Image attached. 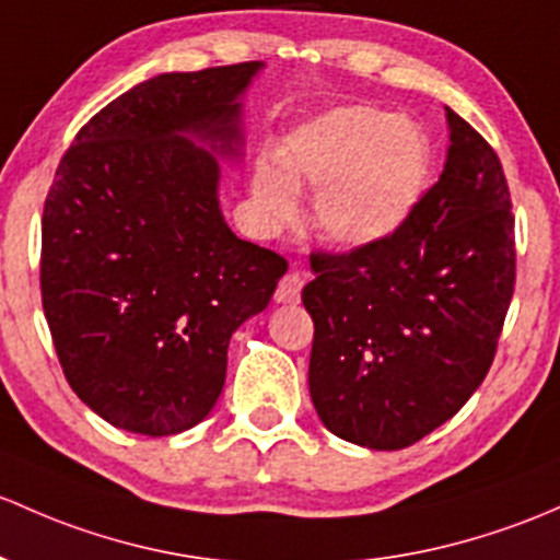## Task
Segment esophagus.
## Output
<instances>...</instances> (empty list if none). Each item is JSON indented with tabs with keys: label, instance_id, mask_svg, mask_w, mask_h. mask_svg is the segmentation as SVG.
<instances>
[{
	"label": "esophagus",
	"instance_id": "obj_1",
	"mask_svg": "<svg viewBox=\"0 0 560 560\" xmlns=\"http://www.w3.org/2000/svg\"><path fill=\"white\" fill-rule=\"evenodd\" d=\"M300 287H303V281H300L298 273L281 276L279 287H276V292H273V300L276 303H298Z\"/></svg>",
	"mask_w": 560,
	"mask_h": 560
}]
</instances>
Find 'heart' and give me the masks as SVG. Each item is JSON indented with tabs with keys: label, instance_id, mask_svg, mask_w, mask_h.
<instances>
[{
	"label": "heart",
	"instance_id": "b5f03b06",
	"mask_svg": "<svg viewBox=\"0 0 560 560\" xmlns=\"http://www.w3.org/2000/svg\"><path fill=\"white\" fill-rule=\"evenodd\" d=\"M279 166L257 163V209L268 222L295 214L298 187H316L314 222L327 241L368 246L408 220L423 196L429 147L419 126L373 107L332 109L300 126Z\"/></svg>",
	"mask_w": 560,
	"mask_h": 560
}]
</instances>
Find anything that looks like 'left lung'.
<instances>
[{
	"instance_id": "left-lung-1",
	"label": "left lung",
	"mask_w": 560,
	"mask_h": 560,
	"mask_svg": "<svg viewBox=\"0 0 560 560\" xmlns=\"http://www.w3.org/2000/svg\"><path fill=\"white\" fill-rule=\"evenodd\" d=\"M440 179L386 238L314 252L308 388L332 434L399 451L462 410L488 375L515 290V217L493 147L448 109Z\"/></svg>"
}]
</instances>
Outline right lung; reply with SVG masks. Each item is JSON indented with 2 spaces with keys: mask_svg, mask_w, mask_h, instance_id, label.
I'll use <instances>...</instances> for the list:
<instances>
[{
  "mask_svg": "<svg viewBox=\"0 0 560 560\" xmlns=\"http://www.w3.org/2000/svg\"><path fill=\"white\" fill-rule=\"evenodd\" d=\"M260 67L139 82L58 163L43 211L45 319L69 386L112 427L166 438L203 421L231 335L287 273L284 257L225 225L217 198L214 152L241 144L235 98Z\"/></svg>",
  "mask_w": 560,
  "mask_h": 560,
  "instance_id": "add662e5",
  "label": "right lung"
}]
</instances>
